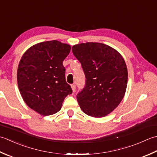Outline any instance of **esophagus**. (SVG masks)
I'll list each match as a JSON object with an SVG mask.
<instances>
[{"label": "esophagus", "instance_id": "1", "mask_svg": "<svg viewBox=\"0 0 157 157\" xmlns=\"http://www.w3.org/2000/svg\"><path fill=\"white\" fill-rule=\"evenodd\" d=\"M71 88L72 89V91L75 92V91H76V85H75V84L71 85Z\"/></svg>", "mask_w": 157, "mask_h": 157}]
</instances>
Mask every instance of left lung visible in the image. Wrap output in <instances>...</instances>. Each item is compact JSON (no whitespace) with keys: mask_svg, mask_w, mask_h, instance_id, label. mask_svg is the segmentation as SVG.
<instances>
[{"mask_svg":"<svg viewBox=\"0 0 157 157\" xmlns=\"http://www.w3.org/2000/svg\"><path fill=\"white\" fill-rule=\"evenodd\" d=\"M72 51L86 77L85 87L76 95L82 111L95 118L107 116L126 91L128 72L123 57L113 47L100 43L75 44Z\"/></svg>","mask_w":157,"mask_h":157,"instance_id":"8db88e82","label":"left lung"}]
</instances>
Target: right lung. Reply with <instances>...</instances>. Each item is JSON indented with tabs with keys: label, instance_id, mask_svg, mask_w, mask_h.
Instances as JSON below:
<instances>
[{
	"label": "right lung",
	"instance_id": "1",
	"mask_svg": "<svg viewBox=\"0 0 157 157\" xmlns=\"http://www.w3.org/2000/svg\"><path fill=\"white\" fill-rule=\"evenodd\" d=\"M71 47L58 40L45 41L30 47L18 65L19 90L25 103L43 116L59 112L72 90L66 81L63 61Z\"/></svg>",
	"mask_w": 157,
	"mask_h": 157
}]
</instances>
